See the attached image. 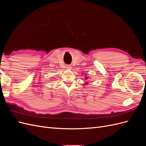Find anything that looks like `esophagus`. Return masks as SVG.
Listing matches in <instances>:
<instances>
[{"label":"esophagus","mask_w":146,"mask_h":146,"mask_svg":"<svg viewBox=\"0 0 146 146\" xmlns=\"http://www.w3.org/2000/svg\"><path fill=\"white\" fill-rule=\"evenodd\" d=\"M66 68H67L68 69H71L72 66L70 65H67V66H66Z\"/></svg>","instance_id":"1"}]
</instances>
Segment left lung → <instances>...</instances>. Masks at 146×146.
<instances>
[{
	"mask_svg": "<svg viewBox=\"0 0 146 146\" xmlns=\"http://www.w3.org/2000/svg\"><path fill=\"white\" fill-rule=\"evenodd\" d=\"M85 76V80H87V79H89V77H87L86 76V75H85V76ZM85 83V85H88V83Z\"/></svg>",
	"mask_w": 146,
	"mask_h": 146,
	"instance_id": "obj_1",
	"label": "left lung"
}]
</instances>
